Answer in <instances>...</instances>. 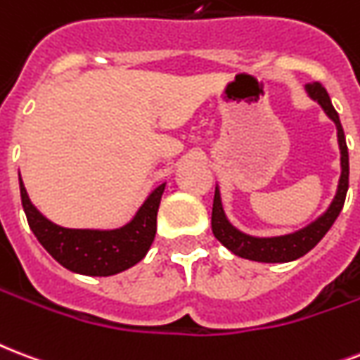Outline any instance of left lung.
Wrapping results in <instances>:
<instances>
[{"instance_id": "left-lung-1", "label": "left lung", "mask_w": 360, "mask_h": 360, "mask_svg": "<svg viewBox=\"0 0 360 360\" xmlns=\"http://www.w3.org/2000/svg\"><path fill=\"white\" fill-rule=\"evenodd\" d=\"M306 94L309 100H314L321 109L325 111L328 119L336 126V136H338L340 147V179L336 186L333 202L328 204L323 213L311 223L302 226V229L281 236H251L247 232H241L230 223L229 217L223 210V200H221V188L215 186V198H213V211H211V230L221 243L229 251L241 257V259L255 260V262H290L309 253L317 243H319L325 234L330 230L334 221L338 219L340 211L344 207L345 194L349 186V155H347V145H345L344 128L340 124V117L334 109L333 101L328 98V92L323 84L314 82L306 86Z\"/></svg>"}]
</instances>
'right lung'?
Instances as JSON below:
<instances>
[{
    "label": "right lung",
    "instance_id": "1",
    "mask_svg": "<svg viewBox=\"0 0 360 360\" xmlns=\"http://www.w3.org/2000/svg\"><path fill=\"white\" fill-rule=\"evenodd\" d=\"M20 183L22 207L27 224L46 253L68 270L81 276L107 278L143 260L156 234V213L166 183L155 186L139 205L136 215L119 229H65L49 221L27 196Z\"/></svg>",
    "mask_w": 360,
    "mask_h": 360
}]
</instances>
